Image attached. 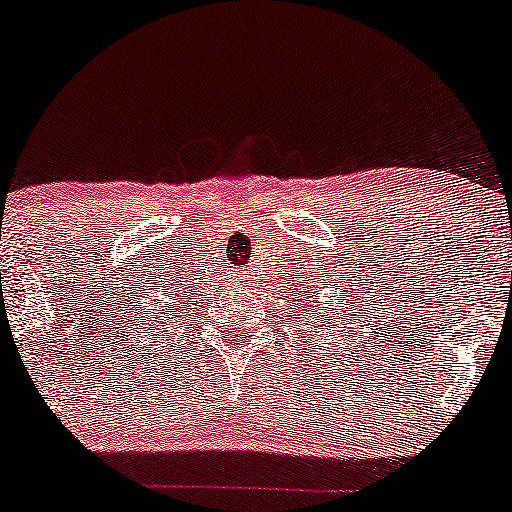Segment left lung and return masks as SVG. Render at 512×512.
<instances>
[{"mask_svg":"<svg viewBox=\"0 0 512 512\" xmlns=\"http://www.w3.org/2000/svg\"><path fill=\"white\" fill-rule=\"evenodd\" d=\"M325 328H330V325H325Z\"/></svg>","mask_w":512,"mask_h":512,"instance_id":"obj_1","label":"left lung"}]
</instances>
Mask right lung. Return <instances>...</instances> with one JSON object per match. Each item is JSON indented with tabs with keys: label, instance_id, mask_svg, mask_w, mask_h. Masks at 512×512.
Wrapping results in <instances>:
<instances>
[{
	"label": "right lung",
	"instance_id": "1",
	"mask_svg": "<svg viewBox=\"0 0 512 512\" xmlns=\"http://www.w3.org/2000/svg\"><path fill=\"white\" fill-rule=\"evenodd\" d=\"M167 298H170V300H167V303H165V310H167V313H175V310L179 308L177 298H184V295H177V291H170V293H167Z\"/></svg>",
	"mask_w": 512,
	"mask_h": 512
}]
</instances>
